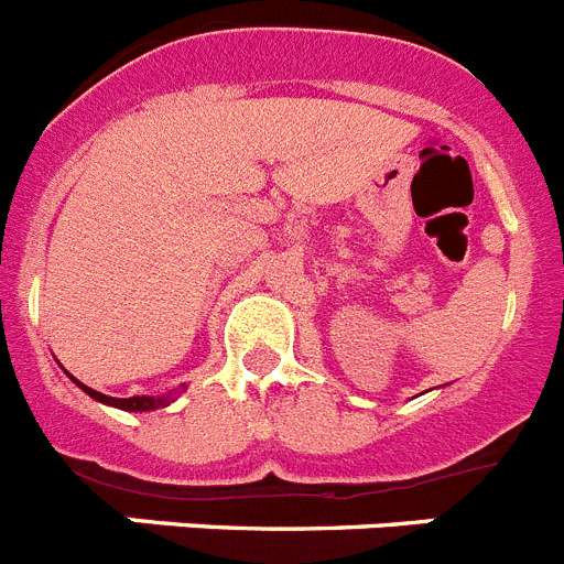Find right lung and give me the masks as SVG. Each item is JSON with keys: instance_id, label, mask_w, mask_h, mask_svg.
<instances>
[{"instance_id": "right-lung-1", "label": "right lung", "mask_w": 564, "mask_h": 564, "mask_svg": "<svg viewBox=\"0 0 564 564\" xmlns=\"http://www.w3.org/2000/svg\"><path fill=\"white\" fill-rule=\"evenodd\" d=\"M73 378V376H69ZM76 381V378H73ZM78 387H82L84 392H87L89 398H96V401L101 403H109V406H115V410H127V412H149V410H161V406H169V401H172V395L166 398H152V395H134V398H109L104 395V392H96V390H89L87 383L76 381Z\"/></svg>"}]
</instances>
